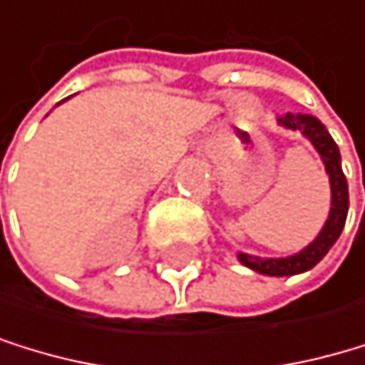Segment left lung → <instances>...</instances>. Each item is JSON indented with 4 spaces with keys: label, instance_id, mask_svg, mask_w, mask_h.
Masks as SVG:
<instances>
[{
    "label": "left lung",
    "instance_id": "8db88e82",
    "mask_svg": "<svg viewBox=\"0 0 365 365\" xmlns=\"http://www.w3.org/2000/svg\"><path fill=\"white\" fill-rule=\"evenodd\" d=\"M280 125H285L289 130H298L303 132L314 148L319 150V155L325 163V170L330 175V186H332V208H330V217H327L323 231L319 233V237L312 242L309 247H305L301 253L289 258H256L249 256V253H240V262L247 264L253 272H260L264 276H294V274H303L307 269H312L314 264H319L323 260V256L332 249V245L336 242V237L341 235L346 227V217H348V181L346 175L341 170V155L339 148L334 143V138L330 136V132L325 130V125L309 114H282L278 116Z\"/></svg>",
    "mask_w": 365,
    "mask_h": 365
}]
</instances>
